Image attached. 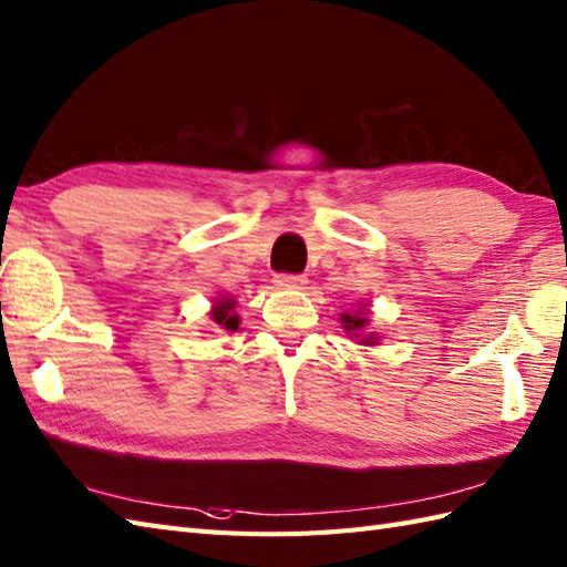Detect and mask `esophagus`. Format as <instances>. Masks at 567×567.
<instances>
[{
  "instance_id": "obj_1",
  "label": "esophagus",
  "mask_w": 567,
  "mask_h": 567,
  "mask_svg": "<svg viewBox=\"0 0 567 567\" xmlns=\"http://www.w3.org/2000/svg\"><path fill=\"white\" fill-rule=\"evenodd\" d=\"M272 282L278 285V287H282V289H299V287L307 285V278H305V275H289V272H282V275H275Z\"/></svg>"
}]
</instances>
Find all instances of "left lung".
<instances>
[{"label":"left lung","instance_id":"left-lung-1","mask_svg":"<svg viewBox=\"0 0 567 567\" xmlns=\"http://www.w3.org/2000/svg\"><path fill=\"white\" fill-rule=\"evenodd\" d=\"M340 323H343V328H346V333H348V336L360 338V343H362V346H374L377 340H379V336H377V333H367V336H362L364 326H370V319H367L364 305H362V309H358L354 313H343V316H340Z\"/></svg>","mask_w":567,"mask_h":567}]
</instances>
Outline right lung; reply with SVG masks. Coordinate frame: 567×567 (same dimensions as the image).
<instances>
[{"instance_id":"add662e5","label":"right lung","mask_w":567,"mask_h":567,"mask_svg":"<svg viewBox=\"0 0 567 567\" xmlns=\"http://www.w3.org/2000/svg\"><path fill=\"white\" fill-rule=\"evenodd\" d=\"M236 301L229 297H219L215 299V307L209 311V319L217 323V328H224V331H236L239 328V316L234 313Z\"/></svg>"}]
</instances>
